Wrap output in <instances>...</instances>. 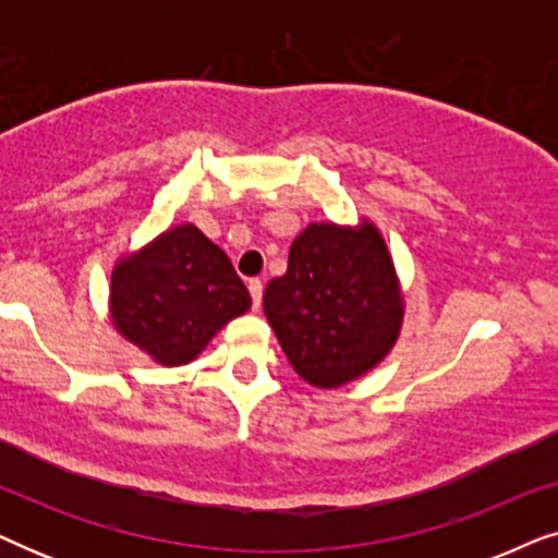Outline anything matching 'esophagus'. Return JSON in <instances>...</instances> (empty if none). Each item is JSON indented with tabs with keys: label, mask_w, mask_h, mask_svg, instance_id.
<instances>
[{
	"label": "esophagus",
	"mask_w": 558,
	"mask_h": 558,
	"mask_svg": "<svg viewBox=\"0 0 558 558\" xmlns=\"http://www.w3.org/2000/svg\"><path fill=\"white\" fill-rule=\"evenodd\" d=\"M248 292H251V302H254V310L262 307V296H264L262 279H248Z\"/></svg>",
	"instance_id": "1"
}]
</instances>
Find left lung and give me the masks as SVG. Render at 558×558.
<instances>
[{"label":"left lung","instance_id":"obj_1","mask_svg":"<svg viewBox=\"0 0 558 558\" xmlns=\"http://www.w3.org/2000/svg\"><path fill=\"white\" fill-rule=\"evenodd\" d=\"M264 312L307 384L335 388L371 371L401 327L384 239L373 226H310L292 243L284 277L266 284Z\"/></svg>","mask_w":558,"mask_h":558}]
</instances>
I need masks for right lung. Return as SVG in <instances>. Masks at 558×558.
Segmentation results:
<instances>
[{
    "label": "right lung",
    "mask_w": 558,
    "mask_h": 558,
    "mask_svg": "<svg viewBox=\"0 0 558 558\" xmlns=\"http://www.w3.org/2000/svg\"><path fill=\"white\" fill-rule=\"evenodd\" d=\"M251 307L231 258L195 226L159 235L117 266L111 315L124 338L165 365L190 363L228 319Z\"/></svg>",
    "instance_id": "right-lung-1"
}]
</instances>
